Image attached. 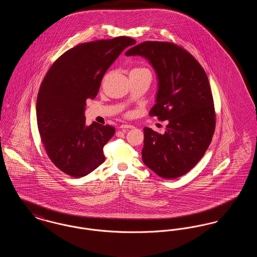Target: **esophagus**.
Masks as SVG:
<instances>
[{"label":"esophagus","mask_w":257,"mask_h":257,"mask_svg":"<svg viewBox=\"0 0 257 257\" xmlns=\"http://www.w3.org/2000/svg\"><path fill=\"white\" fill-rule=\"evenodd\" d=\"M119 128L122 129V130H124V129H133L134 126H133V125H130V124H122V125L119 126Z\"/></svg>","instance_id":"34e87169"}]
</instances>
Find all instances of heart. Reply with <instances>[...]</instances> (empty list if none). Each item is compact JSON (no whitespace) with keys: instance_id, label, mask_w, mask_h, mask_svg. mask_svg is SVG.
<instances>
[{"instance_id":"b5f03b06","label":"heart","mask_w":257,"mask_h":257,"mask_svg":"<svg viewBox=\"0 0 257 257\" xmlns=\"http://www.w3.org/2000/svg\"><path fill=\"white\" fill-rule=\"evenodd\" d=\"M131 72H133V73H146L150 75V71L146 67H136Z\"/></svg>"}]
</instances>
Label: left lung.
I'll use <instances>...</instances> for the list:
<instances>
[{"label":"left lung","instance_id":"obj_1","mask_svg":"<svg viewBox=\"0 0 257 257\" xmlns=\"http://www.w3.org/2000/svg\"><path fill=\"white\" fill-rule=\"evenodd\" d=\"M125 55L143 57L153 67L158 87L149 113L169 121L164 134L145 127L143 162L163 178L180 177L203 157L215 131L207 75L191 54L170 42L146 41Z\"/></svg>","mask_w":257,"mask_h":257}]
</instances>
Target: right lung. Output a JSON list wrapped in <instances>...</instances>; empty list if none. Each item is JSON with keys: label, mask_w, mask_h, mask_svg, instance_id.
<instances>
[{"label": "right lung", "mask_w": 257, "mask_h": 257, "mask_svg": "<svg viewBox=\"0 0 257 257\" xmlns=\"http://www.w3.org/2000/svg\"><path fill=\"white\" fill-rule=\"evenodd\" d=\"M131 37L97 40L68 50L53 63L38 91V131L55 166L72 177H83L105 161L103 147L114 135L110 125H86V99L97 95L103 76Z\"/></svg>", "instance_id": "add662e5"}]
</instances>
